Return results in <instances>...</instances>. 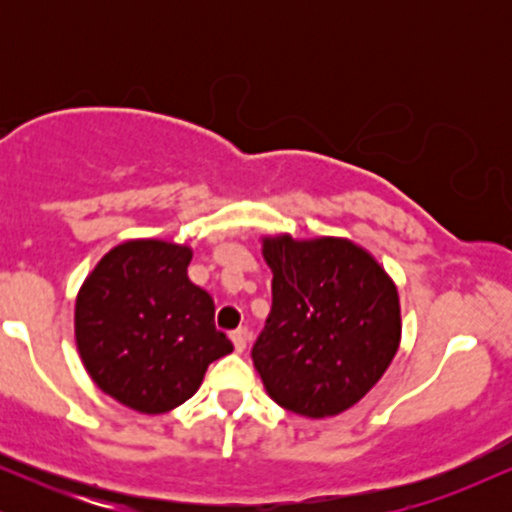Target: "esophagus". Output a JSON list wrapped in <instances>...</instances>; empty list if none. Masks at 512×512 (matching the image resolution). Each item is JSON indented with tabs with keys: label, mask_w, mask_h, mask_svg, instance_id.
Instances as JSON below:
<instances>
[{
	"label": "esophagus",
	"mask_w": 512,
	"mask_h": 512,
	"mask_svg": "<svg viewBox=\"0 0 512 512\" xmlns=\"http://www.w3.org/2000/svg\"><path fill=\"white\" fill-rule=\"evenodd\" d=\"M248 339H250V332L245 330V327H238V330L231 332V342H233V346H236V351H245Z\"/></svg>",
	"instance_id": "obj_1"
}]
</instances>
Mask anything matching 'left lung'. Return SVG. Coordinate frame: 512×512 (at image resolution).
Returning a JSON list of instances; mask_svg holds the SVG:
<instances>
[{"label":"left lung","mask_w":512,"mask_h":512,"mask_svg":"<svg viewBox=\"0 0 512 512\" xmlns=\"http://www.w3.org/2000/svg\"><path fill=\"white\" fill-rule=\"evenodd\" d=\"M272 310L252 346L269 397L325 419L354 407L397 354L402 317L385 269L344 238H264Z\"/></svg>","instance_id":"1"}]
</instances>
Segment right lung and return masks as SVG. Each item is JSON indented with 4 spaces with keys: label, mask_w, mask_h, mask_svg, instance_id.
Returning <instances> with one entry per match:
<instances>
[{
    "label": "right lung",
    "mask_w": 512,
    "mask_h": 512,
    "mask_svg": "<svg viewBox=\"0 0 512 512\" xmlns=\"http://www.w3.org/2000/svg\"><path fill=\"white\" fill-rule=\"evenodd\" d=\"M192 250L127 240L96 264L76 298V346L105 395L142 414L190 399L209 363L233 344L214 325V301L187 276Z\"/></svg>",
    "instance_id": "add662e5"
}]
</instances>
